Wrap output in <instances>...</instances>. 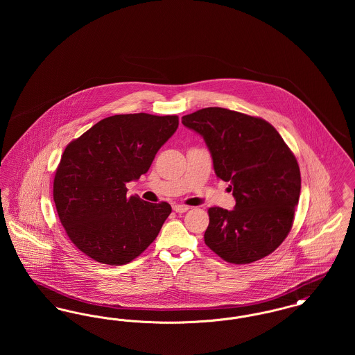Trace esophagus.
<instances>
[{
	"label": "esophagus",
	"instance_id": "34e87169",
	"mask_svg": "<svg viewBox=\"0 0 355 355\" xmlns=\"http://www.w3.org/2000/svg\"><path fill=\"white\" fill-rule=\"evenodd\" d=\"M189 209H190V206H186V205H174L173 206V210L177 213H185Z\"/></svg>",
	"mask_w": 355,
	"mask_h": 355
}]
</instances>
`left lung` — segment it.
<instances>
[{"label": "left lung", "mask_w": 355, "mask_h": 355, "mask_svg": "<svg viewBox=\"0 0 355 355\" xmlns=\"http://www.w3.org/2000/svg\"><path fill=\"white\" fill-rule=\"evenodd\" d=\"M182 123L202 135L236 198L232 211L207 210L205 243L234 265L272 253L291 230L301 193L300 166L284 138L268 121L223 107L197 110Z\"/></svg>", "instance_id": "obj_1"}]
</instances>
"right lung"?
I'll return each instance as SVG.
<instances>
[{
    "mask_svg": "<svg viewBox=\"0 0 355 355\" xmlns=\"http://www.w3.org/2000/svg\"><path fill=\"white\" fill-rule=\"evenodd\" d=\"M177 128V116L117 114L65 148L54 174L53 200L70 241L85 255L119 266L157 238L171 206L128 197L126 184L149 170Z\"/></svg>",
    "mask_w": 355,
    "mask_h": 355,
    "instance_id": "1",
    "label": "right lung"
}]
</instances>
